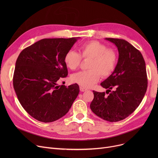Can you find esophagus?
Here are the masks:
<instances>
[{"instance_id": "obj_1", "label": "esophagus", "mask_w": 158, "mask_h": 158, "mask_svg": "<svg viewBox=\"0 0 158 158\" xmlns=\"http://www.w3.org/2000/svg\"><path fill=\"white\" fill-rule=\"evenodd\" d=\"M80 91L81 92H85V91H87V89H86V88H83V87H81V86H80Z\"/></svg>"}]
</instances>
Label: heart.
Returning <instances> with one entry per match:
<instances>
[{"instance_id": "1", "label": "heart", "mask_w": 158, "mask_h": 158, "mask_svg": "<svg viewBox=\"0 0 158 158\" xmlns=\"http://www.w3.org/2000/svg\"><path fill=\"white\" fill-rule=\"evenodd\" d=\"M80 54L70 50L66 53L64 61L71 70H76L81 65L82 58L91 60L88 70L81 71L73 74L71 80L81 87L89 88L100 80L101 76H110L115 69L117 63V53L114 49L98 41H90L79 47Z\"/></svg>"}]
</instances>
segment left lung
<instances>
[{"label":"left lung","instance_id":"1","mask_svg":"<svg viewBox=\"0 0 158 158\" xmlns=\"http://www.w3.org/2000/svg\"><path fill=\"white\" fill-rule=\"evenodd\" d=\"M106 40L117 47L118 60L112 74L101 83L109 95L93 91L94 98L90 108L105 120L118 122L133 113L143 100L148 84L145 62L141 52L128 41Z\"/></svg>","mask_w":158,"mask_h":158}]
</instances>
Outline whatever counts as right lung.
I'll use <instances>...</instances> for the list:
<instances>
[{"mask_svg":"<svg viewBox=\"0 0 158 158\" xmlns=\"http://www.w3.org/2000/svg\"><path fill=\"white\" fill-rule=\"evenodd\" d=\"M77 38H45L24 48L16 61L13 87L29 114L38 121L52 122L67 113L79 87L58 86L68 75L64 57Z\"/></svg>","mask_w":158,"mask_h":158,"instance_id":"obj_1","label":"right lung"}]
</instances>
